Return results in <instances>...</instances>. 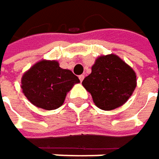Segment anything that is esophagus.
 I'll list each match as a JSON object with an SVG mask.
<instances>
[{
  "label": "esophagus",
  "mask_w": 159,
  "mask_h": 159,
  "mask_svg": "<svg viewBox=\"0 0 159 159\" xmlns=\"http://www.w3.org/2000/svg\"><path fill=\"white\" fill-rule=\"evenodd\" d=\"M84 78H85V76H84V75H80V76H79V79H80V81H82V80H84Z\"/></svg>",
  "instance_id": "obj_1"
}]
</instances>
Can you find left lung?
<instances>
[{
    "label": "left lung",
    "instance_id": "1",
    "mask_svg": "<svg viewBox=\"0 0 159 159\" xmlns=\"http://www.w3.org/2000/svg\"><path fill=\"white\" fill-rule=\"evenodd\" d=\"M93 103L102 110H113L123 106L134 92L137 80L134 70L116 54L99 56L92 73L82 81Z\"/></svg>",
    "mask_w": 159,
    "mask_h": 159
}]
</instances>
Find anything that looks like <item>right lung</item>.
Wrapping results in <instances>:
<instances>
[{
    "mask_svg": "<svg viewBox=\"0 0 159 159\" xmlns=\"http://www.w3.org/2000/svg\"><path fill=\"white\" fill-rule=\"evenodd\" d=\"M76 83H80L79 78L71 70L61 68L55 60H40L21 79V88L28 100L45 110L60 107Z\"/></svg>",
    "mask_w": 159,
    "mask_h": 159,
    "instance_id": "add662e5",
    "label": "right lung"
}]
</instances>
